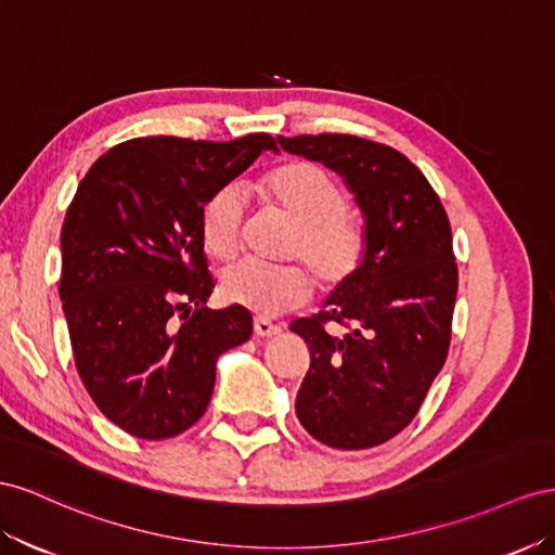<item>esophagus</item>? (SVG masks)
<instances>
[{
    "instance_id": "34e87169",
    "label": "esophagus",
    "mask_w": 555,
    "mask_h": 555,
    "mask_svg": "<svg viewBox=\"0 0 555 555\" xmlns=\"http://www.w3.org/2000/svg\"><path fill=\"white\" fill-rule=\"evenodd\" d=\"M253 332H256L258 337H274L281 332V327L274 325L272 321H267V319H256V321H253Z\"/></svg>"
}]
</instances>
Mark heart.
Wrapping results in <instances>:
<instances>
[{
	"mask_svg": "<svg viewBox=\"0 0 555 555\" xmlns=\"http://www.w3.org/2000/svg\"><path fill=\"white\" fill-rule=\"evenodd\" d=\"M253 188L267 211L293 225L283 258L305 263L323 291H337L358 274L365 262L367 232L362 220L348 211V195L327 171L311 163H286L262 173ZM244 228L242 190L236 185L216 190L199 216L204 250L220 262L232 260L242 250ZM304 268L295 262L276 267L236 262L220 276V293L228 302L260 315L286 313L302 307L311 295L313 283Z\"/></svg>",
	"mask_w": 555,
	"mask_h": 555,
	"instance_id": "obj_1",
	"label": "heart"
}]
</instances>
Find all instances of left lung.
<instances>
[{"mask_svg":"<svg viewBox=\"0 0 555 555\" xmlns=\"http://www.w3.org/2000/svg\"><path fill=\"white\" fill-rule=\"evenodd\" d=\"M279 144L337 171L367 232L358 274L319 313L291 325L311 353L295 414L332 449H372L414 421L444 367L457 293L449 216L423 171L386 144L353 134L279 137Z\"/></svg>","mask_w":555,"mask_h":555,"instance_id":"8db88e82","label":"left lung"}]
</instances>
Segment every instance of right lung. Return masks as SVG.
Returning <instances> with one entry per match:
<instances>
[{"label": "right lung", "instance_id": "add662e5", "mask_svg": "<svg viewBox=\"0 0 555 555\" xmlns=\"http://www.w3.org/2000/svg\"><path fill=\"white\" fill-rule=\"evenodd\" d=\"M274 139L139 137L78 183L62 225L60 299L78 376L102 414L139 439L177 437L209 406L216 360L250 313L209 309L202 207Z\"/></svg>", "mask_w": 555, "mask_h": 555}]
</instances>
